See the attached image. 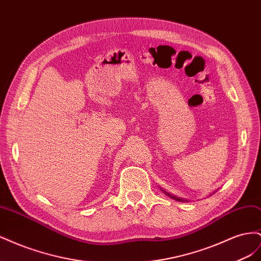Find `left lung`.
<instances>
[{"label":"left lung","mask_w":261,"mask_h":261,"mask_svg":"<svg viewBox=\"0 0 261 261\" xmlns=\"http://www.w3.org/2000/svg\"><path fill=\"white\" fill-rule=\"evenodd\" d=\"M164 192V191H163ZM165 194H167L169 197H171V198H173V199H176V200H179V201H185L184 199H180V198H178V197H175V196H173V195H171V194H169V193H167V192H164Z\"/></svg>","instance_id":"obj_1"}]
</instances>
